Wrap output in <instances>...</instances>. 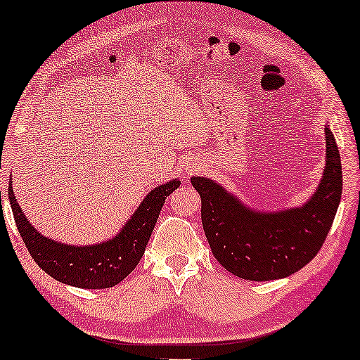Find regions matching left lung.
<instances>
[{
  "label": "left lung",
  "mask_w": 360,
  "mask_h": 360,
  "mask_svg": "<svg viewBox=\"0 0 360 360\" xmlns=\"http://www.w3.org/2000/svg\"><path fill=\"white\" fill-rule=\"evenodd\" d=\"M326 167L307 205L280 213H259L240 205L223 186L193 176L201 196V221L216 260L236 277L265 282L303 269L323 248L342 193L341 157L329 127Z\"/></svg>",
  "instance_id": "1"
}]
</instances>
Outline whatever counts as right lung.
<instances>
[{
    "instance_id": "right-lung-1",
    "label": "right lung",
    "mask_w": 360,
    "mask_h": 360,
    "mask_svg": "<svg viewBox=\"0 0 360 360\" xmlns=\"http://www.w3.org/2000/svg\"><path fill=\"white\" fill-rule=\"evenodd\" d=\"M179 185L180 181L174 180L152 190L115 239L85 248H73L44 238L27 223L19 208L13 193V181H9L8 195L22 243L44 272L73 287L110 288L126 278L139 264L164 201Z\"/></svg>"
}]
</instances>
